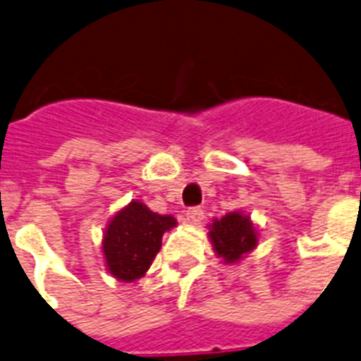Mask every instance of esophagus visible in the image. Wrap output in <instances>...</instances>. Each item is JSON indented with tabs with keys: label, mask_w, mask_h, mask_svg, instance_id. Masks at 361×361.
Segmentation results:
<instances>
[{
	"label": "esophagus",
	"mask_w": 361,
	"mask_h": 361,
	"mask_svg": "<svg viewBox=\"0 0 361 361\" xmlns=\"http://www.w3.org/2000/svg\"><path fill=\"white\" fill-rule=\"evenodd\" d=\"M185 219L190 224H200L202 219H204V209L202 207H189L185 211Z\"/></svg>",
	"instance_id": "obj_1"
}]
</instances>
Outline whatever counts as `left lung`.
I'll return each instance as SVG.
<instances>
[{
  "label": "left lung",
  "mask_w": 361,
  "mask_h": 361,
  "mask_svg": "<svg viewBox=\"0 0 361 361\" xmlns=\"http://www.w3.org/2000/svg\"><path fill=\"white\" fill-rule=\"evenodd\" d=\"M209 239L216 256L226 263L239 262L245 254L257 247V231L250 222V216L237 211L213 221L209 226Z\"/></svg>",
  "instance_id": "left-lung-1"
}]
</instances>
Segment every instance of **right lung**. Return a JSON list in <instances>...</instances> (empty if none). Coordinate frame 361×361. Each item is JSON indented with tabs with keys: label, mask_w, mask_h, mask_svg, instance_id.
Masks as SVG:
<instances>
[{
	"label": "right lung",
	"mask_w": 361,
	"mask_h": 361,
	"mask_svg": "<svg viewBox=\"0 0 361 361\" xmlns=\"http://www.w3.org/2000/svg\"><path fill=\"white\" fill-rule=\"evenodd\" d=\"M174 226V216L154 213L142 202H130L111 219L104 233L102 248L111 274L122 282L145 276L161 250L163 233Z\"/></svg>",
	"instance_id": "right-lung-1"
}]
</instances>
